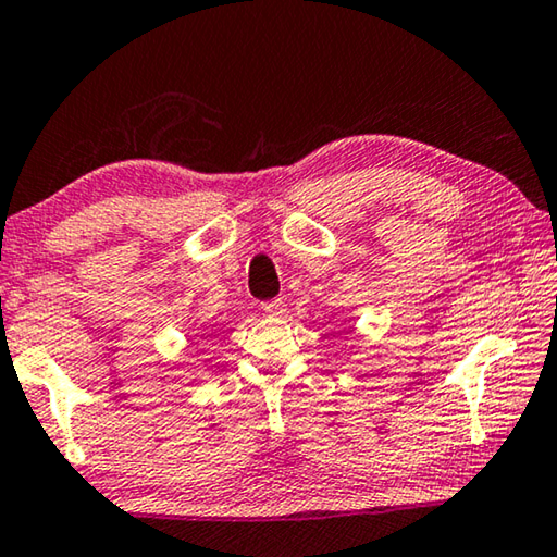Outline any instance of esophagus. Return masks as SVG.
I'll use <instances>...</instances> for the list:
<instances>
[{
	"instance_id": "obj_1",
	"label": "esophagus",
	"mask_w": 557,
	"mask_h": 557,
	"mask_svg": "<svg viewBox=\"0 0 557 557\" xmlns=\"http://www.w3.org/2000/svg\"><path fill=\"white\" fill-rule=\"evenodd\" d=\"M263 308V313L267 315H271V318H278V315H284L286 313V306H284V300H267V304L261 306Z\"/></svg>"
}]
</instances>
